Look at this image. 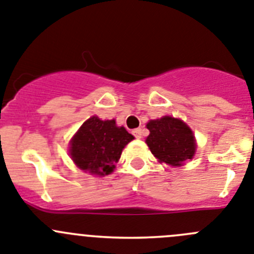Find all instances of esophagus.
<instances>
[{
	"mask_svg": "<svg viewBox=\"0 0 254 254\" xmlns=\"http://www.w3.org/2000/svg\"><path fill=\"white\" fill-rule=\"evenodd\" d=\"M132 134H134V136L136 139H140L141 135H143V129H141V127H138V129H134V130H132Z\"/></svg>",
	"mask_w": 254,
	"mask_h": 254,
	"instance_id": "esophagus-1",
	"label": "esophagus"
}]
</instances>
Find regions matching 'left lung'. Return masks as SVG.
Listing matches in <instances>:
<instances>
[{
  "label": "left lung",
  "mask_w": 254,
  "mask_h": 254,
  "mask_svg": "<svg viewBox=\"0 0 254 254\" xmlns=\"http://www.w3.org/2000/svg\"><path fill=\"white\" fill-rule=\"evenodd\" d=\"M150 134L145 143L160 163L172 167H181L184 162L193 159L196 144L190 127L172 116L150 120L146 124Z\"/></svg>",
  "instance_id": "left-lung-1"
}]
</instances>
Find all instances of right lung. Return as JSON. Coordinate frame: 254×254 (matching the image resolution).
I'll list each match as a JSON object with an SVG mask.
<instances>
[{"mask_svg": "<svg viewBox=\"0 0 254 254\" xmlns=\"http://www.w3.org/2000/svg\"><path fill=\"white\" fill-rule=\"evenodd\" d=\"M132 139L124 127H116L114 119L91 116L72 136L68 153L80 169L104 177L114 172L123 149Z\"/></svg>", "mask_w": 254, "mask_h": 254, "instance_id": "obj_1", "label": "right lung"}]
</instances>
